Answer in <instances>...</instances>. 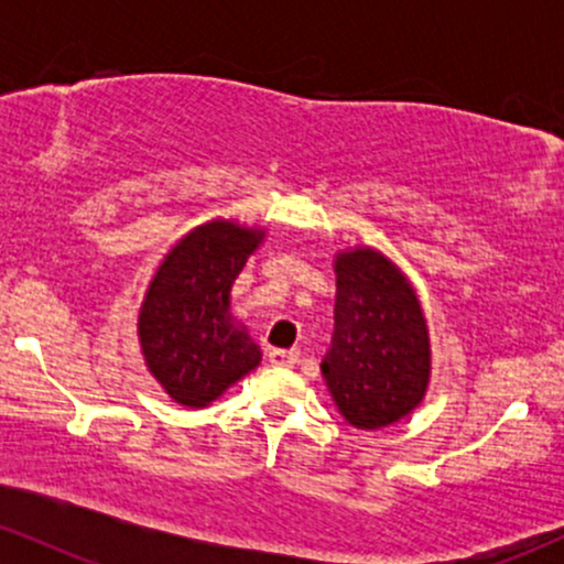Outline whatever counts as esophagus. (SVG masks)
I'll list each match as a JSON object with an SVG mask.
<instances>
[{"label":"esophagus","instance_id":"esophagus-1","mask_svg":"<svg viewBox=\"0 0 564 564\" xmlns=\"http://www.w3.org/2000/svg\"><path fill=\"white\" fill-rule=\"evenodd\" d=\"M268 358H270V366L275 368H294L300 364V352H296V349H273Z\"/></svg>","mask_w":564,"mask_h":564}]
</instances>
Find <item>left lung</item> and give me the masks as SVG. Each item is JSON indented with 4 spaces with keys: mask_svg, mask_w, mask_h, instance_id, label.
<instances>
[{
    "mask_svg": "<svg viewBox=\"0 0 564 564\" xmlns=\"http://www.w3.org/2000/svg\"><path fill=\"white\" fill-rule=\"evenodd\" d=\"M334 336L321 371L336 408L358 430L408 416L430 384V332L408 278L371 246L334 260Z\"/></svg>",
    "mask_w": 564,
    "mask_h": 564,
    "instance_id": "obj_1",
    "label": "left lung"
}]
</instances>
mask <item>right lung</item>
<instances>
[{
    "mask_svg": "<svg viewBox=\"0 0 564 564\" xmlns=\"http://www.w3.org/2000/svg\"><path fill=\"white\" fill-rule=\"evenodd\" d=\"M264 230L232 219L198 225L172 246L142 300L138 336L148 371L174 403L206 408L260 366L230 315V289Z\"/></svg>",
    "mask_w": 564,
    "mask_h": 564,
    "instance_id": "obj_1",
    "label": "right lung"
}]
</instances>
